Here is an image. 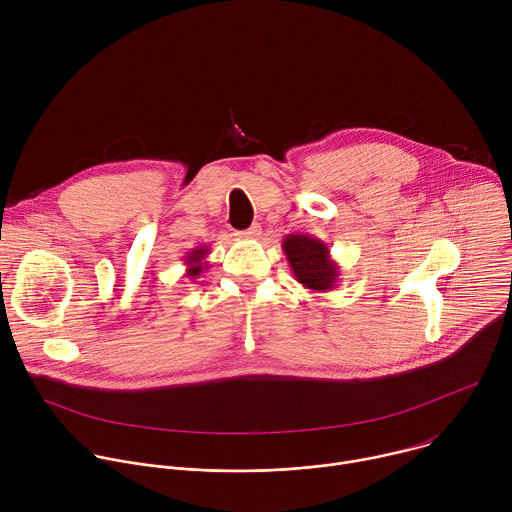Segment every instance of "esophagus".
I'll use <instances>...</instances> for the list:
<instances>
[{
	"mask_svg": "<svg viewBox=\"0 0 512 512\" xmlns=\"http://www.w3.org/2000/svg\"><path fill=\"white\" fill-rule=\"evenodd\" d=\"M259 235H261V227H259V225H253V227H249L247 231L237 233V237H241V239H255V237H259Z\"/></svg>",
	"mask_w": 512,
	"mask_h": 512,
	"instance_id": "1",
	"label": "esophagus"
}]
</instances>
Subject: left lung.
Instances as JSON below:
<instances>
[{"mask_svg": "<svg viewBox=\"0 0 512 512\" xmlns=\"http://www.w3.org/2000/svg\"><path fill=\"white\" fill-rule=\"evenodd\" d=\"M281 247L291 273L296 275V281L302 283L304 289H310L314 294H326L338 285L340 267L332 259L324 241L310 235H287Z\"/></svg>", "mask_w": 512, "mask_h": 512, "instance_id": "left-lung-1", "label": "left lung"}]
</instances>
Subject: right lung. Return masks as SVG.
<instances>
[{"instance_id":"1","label":"right lung","mask_w":512,"mask_h":512,"mask_svg":"<svg viewBox=\"0 0 512 512\" xmlns=\"http://www.w3.org/2000/svg\"><path fill=\"white\" fill-rule=\"evenodd\" d=\"M208 253H210L208 245H200V247H194V249L186 255V259H184V265H186V277L196 279V277L202 273V269H206V267H208V261H206Z\"/></svg>"}]
</instances>
